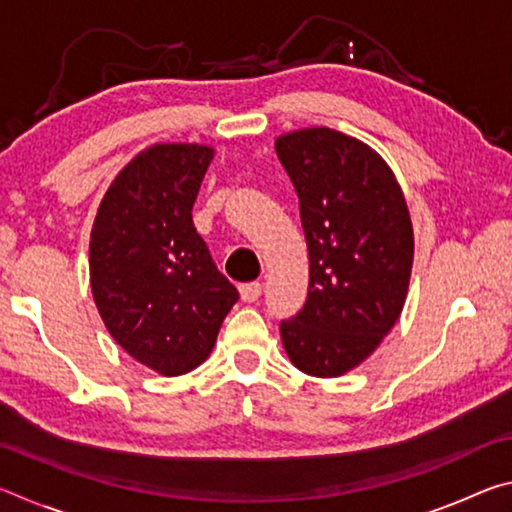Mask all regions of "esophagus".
<instances>
[{"label": "esophagus", "mask_w": 512, "mask_h": 512, "mask_svg": "<svg viewBox=\"0 0 512 512\" xmlns=\"http://www.w3.org/2000/svg\"><path fill=\"white\" fill-rule=\"evenodd\" d=\"M239 293H241V300H244V302H255L259 296H262V284H259V282L241 284Z\"/></svg>", "instance_id": "esophagus-1"}]
</instances>
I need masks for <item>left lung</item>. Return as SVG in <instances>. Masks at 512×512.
<instances>
[{"instance_id":"left-lung-1","label":"left lung","mask_w":512,"mask_h":512,"mask_svg":"<svg viewBox=\"0 0 512 512\" xmlns=\"http://www.w3.org/2000/svg\"><path fill=\"white\" fill-rule=\"evenodd\" d=\"M300 198L309 248L307 302L280 334L293 366L341 377L379 348L402 314L413 266V225L381 155L332 128L275 140Z\"/></svg>"}]
</instances>
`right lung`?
Returning a JSON list of instances; mask_svg holds the SVG:
<instances>
[{
	"mask_svg": "<svg viewBox=\"0 0 512 512\" xmlns=\"http://www.w3.org/2000/svg\"><path fill=\"white\" fill-rule=\"evenodd\" d=\"M212 158L205 144L149 146L117 173L92 225L90 287L103 325L164 377L210 357L239 300L192 221Z\"/></svg>",
	"mask_w": 512,
	"mask_h": 512,
	"instance_id": "right-lung-1",
	"label": "right lung"
}]
</instances>
